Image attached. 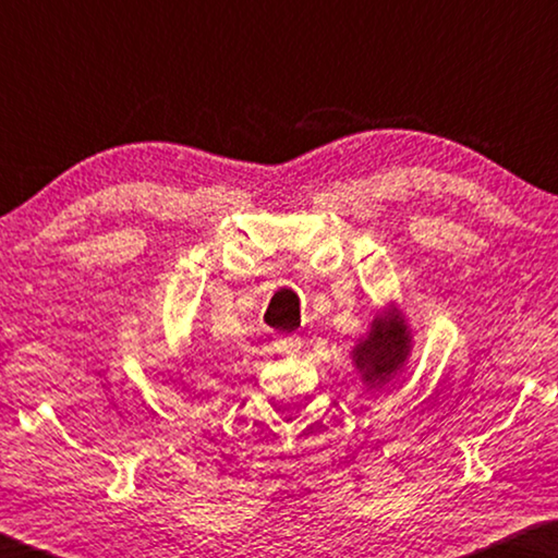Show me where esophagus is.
Instances as JSON below:
<instances>
[{"label": "esophagus", "mask_w": 558, "mask_h": 558, "mask_svg": "<svg viewBox=\"0 0 558 558\" xmlns=\"http://www.w3.org/2000/svg\"><path fill=\"white\" fill-rule=\"evenodd\" d=\"M300 345H302L300 336H294V333H280V336H276V351L282 353V355L298 353Z\"/></svg>", "instance_id": "esophagus-1"}]
</instances>
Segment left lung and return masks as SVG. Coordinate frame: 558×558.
Listing matches in <instances>:
<instances>
[{
  "label": "left lung",
  "instance_id": "1",
  "mask_svg": "<svg viewBox=\"0 0 558 558\" xmlns=\"http://www.w3.org/2000/svg\"><path fill=\"white\" fill-rule=\"evenodd\" d=\"M409 341L407 324H403L399 312L377 316L373 331L353 351L355 365L369 387L385 385L391 375H397V369L409 355Z\"/></svg>",
  "mask_w": 558,
  "mask_h": 558
}]
</instances>
